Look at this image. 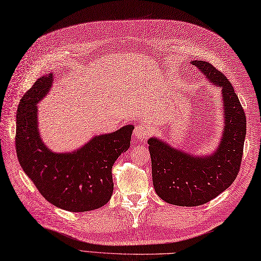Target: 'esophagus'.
Wrapping results in <instances>:
<instances>
[{
    "label": "esophagus",
    "instance_id": "esophagus-1",
    "mask_svg": "<svg viewBox=\"0 0 261 261\" xmlns=\"http://www.w3.org/2000/svg\"><path fill=\"white\" fill-rule=\"evenodd\" d=\"M134 133H135V137L138 138V139H147L151 135L149 126L147 124H145V123L138 124L135 127Z\"/></svg>",
    "mask_w": 261,
    "mask_h": 261
}]
</instances>
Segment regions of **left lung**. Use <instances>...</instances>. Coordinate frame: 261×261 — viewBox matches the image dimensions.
<instances>
[{
    "instance_id": "obj_1",
    "label": "left lung",
    "mask_w": 261,
    "mask_h": 261,
    "mask_svg": "<svg viewBox=\"0 0 261 261\" xmlns=\"http://www.w3.org/2000/svg\"><path fill=\"white\" fill-rule=\"evenodd\" d=\"M207 79L221 88L225 127L211 156H194L149 138L152 184L157 195L176 206H199L229 187L239 173L246 137V115L226 76L211 63L192 61Z\"/></svg>"
}]
</instances>
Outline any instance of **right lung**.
<instances>
[{
  "label": "right lung",
  "instance_id": "obj_1",
  "mask_svg": "<svg viewBox=\"0 0 261 261\" xmlns=\"http://www.w3.org/2000/svg\"><path fill=\"white\" fill-rule=\"evenodd\" d=\"M53 83V74L42 76L23 95L17 107L15 147L24 173L50 204L74 213L100 208L111 199L112 168L130 146L133 125L95 136L73 152H53L37 129V103Z\"/></svg>",
  "mask_w": 261,
  "mask_h": 261
}]
</instances>
